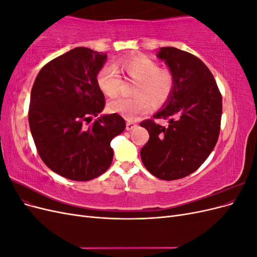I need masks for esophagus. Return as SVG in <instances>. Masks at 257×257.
Returning a JSON list of instances; mask_svg holds the SVG:
<instances>
[{"mask_svg": "<svg viewBox=\"0 0 257 257\" xmlns=\"http://www.w3.org/2000/svg\"><path fill=\"white\" fill-rule=\"evenodd\" d=\"M136 126H137V123H135V122H132V121L126 122V131L134 130Z\"/></svg>", "mask_w": 257, "mask_h": 257, "instance_id": "obj_1", "label": "esophagus"}]
</instances>
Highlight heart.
<instances>
[{"mask_svg": "<svg viewBox=\"0 0 257 257\" xmlns=\"http://www.w3.org/2000/svg\"><path fill=\"white\" fill-rule=\"evenodd\" d=\"M113 67L126 78L136 80L133 87V97H118L110 100L108 110L126 120H135L139 114L150 109L153 104L161 105L170 96L175 87L173 74L166 69H160L158 63L144 54L118 60ZM121 78L110 66H104L96 75L99 90L107 96H113L119 92Z\"/></svg>", "mask_w": 257, "mask_h": 257, "instance_id": "heart-1", "label": "heart"}]
</instances>
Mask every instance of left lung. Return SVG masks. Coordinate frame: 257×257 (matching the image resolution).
<instances>
[{
	"label": "left lung",
	"instance_id": "1",
	"mask_svg": "<svg viewBox=\"0 0 257 257\" xmlns=\"http://www.w3.org/2000/svg\"><path fill=\"white\" fill-rule=\"evenodd\" d=\"M158 58L175 79L173 93L153 115L168 120V126L152 119L141 123L150 135L141 157L153 176L170 181L195 172L212 152L220 134L222 96L211 72L192 53L162 47Z\"/></svg>",
	"mask_w": 257,
	"mask_h": 257
}]
</instances>
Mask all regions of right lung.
Masks as SVG:
<instances>
[{
	"mask_svg": "<svg viewBox=\"0 0 257 257\" xmlns=\"http://www.w3.org/2000/svg\"><path fill=\"white\" fill-rule=\"evenodd\" d=\"M107 54L77 47L48 62L31 91L29 124L43 162L74 181L92 180L109 168L110 142L125 128L116 113L102 112L105 96L96 83Z\"/></svg>",
	"mask_w": 257,
	"mask_h": 257,
	"instance_id": "obj_1",
	"label": "right lung"
}]
</instances>
